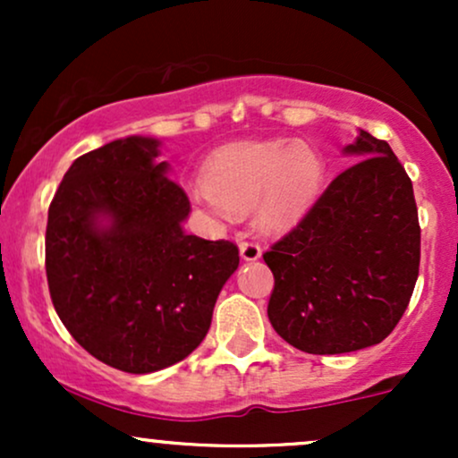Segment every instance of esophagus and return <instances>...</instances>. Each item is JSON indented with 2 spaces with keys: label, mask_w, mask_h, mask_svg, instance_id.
<instances>
[{
  "label": "esophagus",
  "mask_w": 458,
  "mask_h": 458,
  "mask_svg": "<svg viewBox=\"0 0 458 458\" xmlns=\"http://www.w3.org/2000/svg\"><path fill=\"white\" fill-rule=\"evenodd\" d=\"M239 251L243 260H259L262 256V247L260 243H256V241H241Z\"/></svg>",
  "instance_id": "34e87169"
}]
</instances>
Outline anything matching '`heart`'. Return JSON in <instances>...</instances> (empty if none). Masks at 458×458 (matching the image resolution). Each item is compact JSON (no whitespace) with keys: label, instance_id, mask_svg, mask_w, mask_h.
<instances>
[{"label":"heart","instance_id":"heart-1","mask_svg":"<svg viewBox=\"0 0 458 458\" xmlns=\"http://www.w3.org/2000/svg\"><path fill=\"white\" fill-rule=\"evenodd\" d=\"M323 172V157L306 141H247L215 152L191 196L219 219L254 208L256 225L277 233L312 207Z\"/></svg>","mask_w":458,"mask_h":458}]
</instances>
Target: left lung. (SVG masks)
Wrapping results in <instances>:
<instances>
[{"mask_svg":"<svg viewBox=\"0 0 458 458\" xmlns=\"http://www.w3.org/2000/svg\"><path fill=\"white\" fill-rule=\"evenodd\" d=\"M340 172L288 234L262 254L273 273L267 314L303 353L379 344L409 306L420 271L411 178L390 144L360 131Z\"/></svg>","mask_w":458,"mask_h":458,"instance_id":"obj_1","label":"left lung"}]
</instances>
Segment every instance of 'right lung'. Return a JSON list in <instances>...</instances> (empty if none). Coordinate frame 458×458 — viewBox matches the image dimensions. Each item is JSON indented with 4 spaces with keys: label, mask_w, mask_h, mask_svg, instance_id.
I'll return each instance as SVG.
<instances>
[{
    "label": "right lung",
    "mask_w": 458,
    "mask_h": 458,
    "mask_svg": "<svg viewBox=\"0 0 458 458\" xmlns=\"http://www.w3.org/2000/svg\"><path fill=\"white\" fill-rule=\"evenodd\" d=\"M157 146L133 135L72 161L45 236L57 317L88 353L131 375L196 351L239 267L233 241L185 234L191 204L155 163Z\"/></svg>",
    "instance_id": "obj_1"
}]
</instances>
